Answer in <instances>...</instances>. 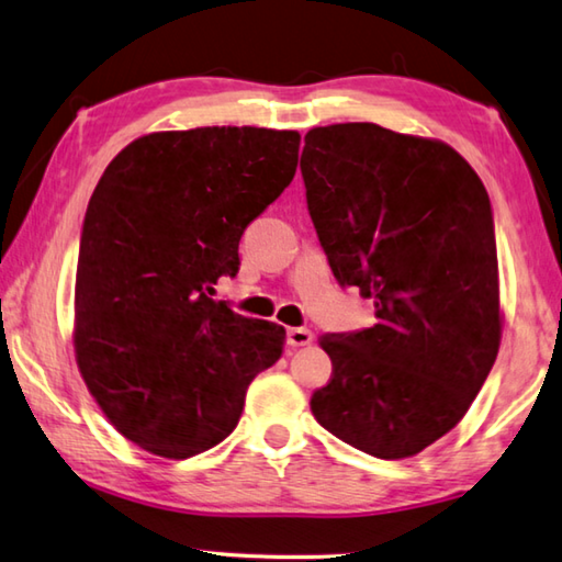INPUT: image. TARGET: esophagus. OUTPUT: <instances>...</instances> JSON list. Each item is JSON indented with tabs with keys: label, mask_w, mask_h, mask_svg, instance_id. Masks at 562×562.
Listing matches in <instances>:
<instances>
[{
	"label": "esophagus",
	"mask_w": 562,
	"mask_h": 562,
	"mask_svg": "<svg viewBox=\"0 0 562 562\" xmlns=\"http://www.w3.org/2000/svg\"><path fill=\"white\" fill-rule=\"evenodd\" d=\"M312 341H314V334L310 329H304V326H297V329L288 331V344L292 349H302V346H310Z\"/></svg>",
	"instance_id": "esophagus-1"
}]
</instances>
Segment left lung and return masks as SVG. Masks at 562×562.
<instances>
[{"label": "left lung", "instance_id": "left-lung-1", "mask_svg": "<svg viewBox=\"0 0 562 562\" xmlns=\"http://www.w3.org/2000/svg\"><path fill=\"white\" fill-rule=\"evenodd\" d=\"M307 209L369 329L326 334L334 375L312 395L324 430L379 459L423 452L462 420L502 339L494 213L452 147L373 122L304 137Z\"/></svg>", "mask_w": 562, "mask_h": 562}]
</instances>
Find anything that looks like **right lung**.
I'll use <instances>...</instances> for the list:
<instances>
[{
    "label": "right lung",
    "mask_w": 562,
    "mask_h": 562,
    "mask_svg": "<svg viewBox=\"0 0 562 562\" xmlns=\"http://www.w3.org/2000/svg\"><path fill=\"white\" fill-rule=\"evenodd\" d=\"M300 135L155 132L100 177L80 231L76 353L98 405L142 450L187 459L226 440L284 329L211 297L248 223L290 187Z\"/></svg>",
    "instance_id": "right-lung-1"
}]
</instances>
